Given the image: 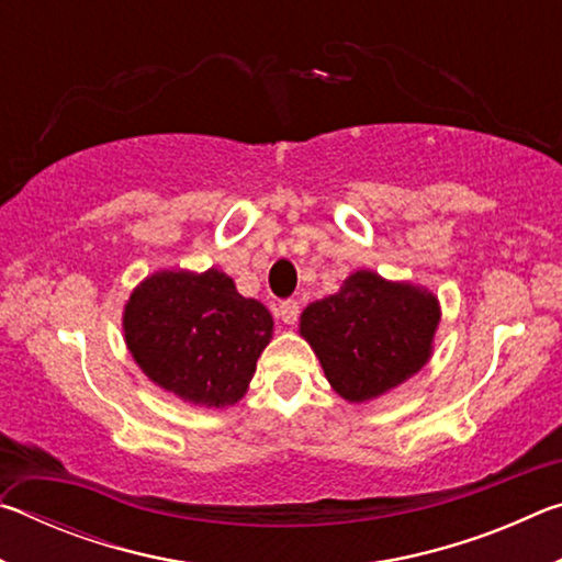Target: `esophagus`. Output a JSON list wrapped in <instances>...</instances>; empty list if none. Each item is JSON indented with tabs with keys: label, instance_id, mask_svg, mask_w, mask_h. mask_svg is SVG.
I'll return each mask as SVG.
<instances>
[{
	"label": "esophagus",
	"instance_id": "34e87169",
	"mask_svg": "<svg viewBox=\"0 0 562 562\" xmlns=\"http://www.w3.org/2000/svg\"><path fill=\"white\" fill-rule=\"evenodd\" d=\"M280 319L284 325H294V322L300 319V302L297 300L280 302Z\"/></svg>",
	"mask_w": 562,
	"mask_h": 562
}]
</instances>
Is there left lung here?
Here are the masks:
<instances>
[{
  "mask_svg": "<svg viewBox=\"0 0 562 562\" xmlns=\"http://www.w3.org/2000/svg\"><path fill=\"white\" fill-rule=\"evenodd\" d=\"M436 325L439 302L431 292L359 270L337 294L302 312L300 331L335 392L359 404L386 394L426 364Z\"/></svg>",
  "mask_w": 562,
  "mask_h": 562,
  "instance_id": "obj_1",
  "label": "left lung"
}]
</instances>
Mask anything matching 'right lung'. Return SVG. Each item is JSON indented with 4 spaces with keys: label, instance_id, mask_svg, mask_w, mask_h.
I'll return each instance as SVG.
<instances>
[{
    "label": "right lung",
    "instance_id": "1",
    "mask_svg": "<svg viewBox=\"0 0 562 562\" xmlns=\"http://www.w3.org/2000/svg\"><path fill=\"white\" fill-rule=\"evenodd\" d=\"M133 359L150 382L201 406L243 398L272 337V317L225 272H158L123 312Z\"/></svg>",
    "mask_w": 562,
    "mask_h": 562
}]
</instances>
